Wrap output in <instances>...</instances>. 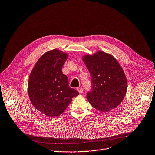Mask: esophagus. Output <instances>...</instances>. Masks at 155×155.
Segmentation results:
<instances>
[{"mask_svg":"<svg viewBox=\"0 0 155 155\" xmlns=\"http://www.w3.org/2000/svg\"><path fill=\"white\" fill-rule=\"evenodd\" d=\"M77 91H78V92L80 94H82V93H83V89H82L81 87L77 88Z\"/></svg>","mask_w":155,"mask_h":155,"instance_id":"obj_1","label":"esophagus"}]
</instances>
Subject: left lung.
Wrapping results in <instances>:
<instances>
[{"mask_svg": "<svg viewBox=\"0 0 155 155\" xmlns=\"http://www.w3.org/2000/svg\"><path fill=\"white\" fill-rule=\"evenodd\" d=\"M83 61L91 75L92 89L86 97L91 105L102 112L118 107L127 92L125 73L116 58L104 51L84 55Z\"/></svg>", "mask_w": 155, "mask_h": 155, "instance_id": "8db88e82", "label": "left lung"}]
</instances>
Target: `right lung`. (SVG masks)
<instances>
[{"label": "right lung", "instance_id": "obj_1", "mask_svg": "<svg viewBox=\"0 0 155 155\" xmlns=\"http://www.w3.org/2000/svg\"><path fill=\"white\" fill-rule=\"evenodd\" d=\"M68 55L54 49L42 55L32 69L28 92L32 105L48 117L61 115L71 104L77 91L69 86L68 77L62 72Z\"/></svg>", "mask_w": 155, "mask_h": 155}]
</instances>
